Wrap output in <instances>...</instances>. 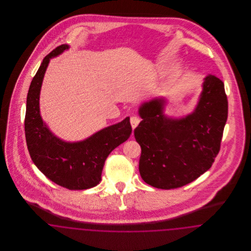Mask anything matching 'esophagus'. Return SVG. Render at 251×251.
<instances>
[{"mask_svg": "<svg viewBox=\"0 0 251 251\" xmlns=\"http://www.w3.org/2000/svg\"><path fill=\"white\" fill-rule=\"evenodd\" d=\"M139 122H140V119L138 118V117H135V116H133V117H131V127H132V129H134V128H136L137 127V125L139 124Z\"/></svg>", "mask_w": 251, "mask_h": 251, "instance_id": "esophagus-1", "label": "esophagus"}]
</instances>
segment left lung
Segmentation results:
<instances>
[{"label": "left lung", "mask_w": 251, "mask_h": 251, "mask_svg": "<svg viewBox=\"0 0 251 251\" xmlns=\"http://www.w3.org/2000/svg\"><path fill=\"white\" fill-rule=\"evenodd\" d=\"M166 103L163 97L142 103V121L134 129V137L141 147V178L168 190L190 183L212 167L227 121V100L223 82L209 74L191 114L167 117Z\"/></svg>", "instance_id": "obj_1"}]
</instances>
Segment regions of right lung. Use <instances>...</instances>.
Segmentation results:
<instances>
[{"instance_id": "add662e5", "label": "right lung", "mask_w": 251, "mask_h": 251, "mask_svg": "<svg viewBox=\"0 0 251 251\" xmlns=\"http://www.w3.org/2000/svg\"><path fill=\"white\" fill-rule=\"evenodd\" d=\"M69 48L63 44L42 61L29 87L24 129L27 148L36 167L60 186L84 190L100 183L106 158L130 137L131 126L130 118H126L78 142L64 141L50 131L40 115V89L50 60Z\"/></svg>"}]
</instances>
